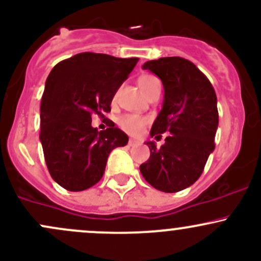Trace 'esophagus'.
Returning <instances> with one entry per match:
<instances>
[{"label":"esophagus","instance_id":"esophagus-1","mask_svg":"<svg viewBox=\"0 0 261 261\" xmlns=\"http://www.w3.org/2000/svg\"><path fill=\"white\" fill-rule=\"evenodd\" d=\"M140 145V141H138V140H133L131 139L130 141H128V146L134 147V146H139Z\"/></svg>","mask_w":261,"mask_h":261}]
</instances>
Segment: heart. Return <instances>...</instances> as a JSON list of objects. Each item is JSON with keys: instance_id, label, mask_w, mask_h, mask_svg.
Here are the masks:
<instances>
[{"instance_id": "1", "label": "heart", "mask_w": 261, "mask_h": 261, "mask_svg": "<svg viewBox=\"0 0 261 261\" xmlns=\"http://www.w3.org/2000/svg\"><path fill=\"white\" fill-rule=\"evenodd\" d=\"M139 85L141 87L142 91L147 96H150L156 90H161V82L158 77L152 75H144L139 79ZM149 120L144 116H139V115H125L119 120L120 127L123 131H126L130 135H139L141 131L144 130L145 126L147 125Z\"/></svg>"}]
</instances>
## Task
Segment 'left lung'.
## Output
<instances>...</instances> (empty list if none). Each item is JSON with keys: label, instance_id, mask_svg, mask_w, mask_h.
<instances>
[{"label": "left lung", "instance_id": "1", "mask_svg": "<svg viewBox=\"0 0 261 261\" xmlns=\"http://www.w3.org/2000/svg\"><path fill=\"white\" fill-rule=\"evenodd\" d=\"M164 85V105L150 135L167 133L165 144L149 141L150 159L140 166L145 180L164 193H177L193 185L215 149L219 125L215 90L206 76L182 57H161L145 62Z\"/></svg>", "mask_w": 261, "mask_h": 261}]
</instances>
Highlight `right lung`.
I'll use <instances>...</instances> for the list:
<instances>
[{"instance_id":"1","label":"right lung","mask_w":261,"mask_h":261,"mask_svg":"<svg viewBox=\"0 0 261 261\" xmlns=\"http://www.w3.org/2000/svg\"><path fill=\"white\" fill-rule=\"evenodd\" d=\"M138 61L82 52L51 70L41 100L40 140L51 177L66 190L97 184L110 152L127 144V135L112 121L102 131L91 122L111 111L112 98Z\"/></svg>"}]
</instances>
